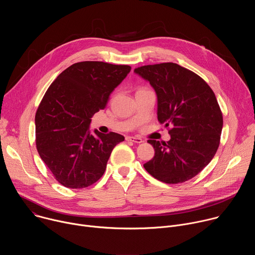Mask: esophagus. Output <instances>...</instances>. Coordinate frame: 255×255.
I'll use <instances>...</instances> for the list:
<instances>
[{
  "label": "esophagus",
  "mask_w": 255,
  "mask_h": 255,
  "mask_svg": "<svg viewBox=\"0 0 255 255\" xmlns=\"http://www.w3.org/2000/svg\"><path fill=\"white\" fill-rule=\"evenodd\" d=\"M126 140H127V141H131V142H134V143H137V144L143 142V140H142L141 138H139V137H133V136H127V137H126Z\"/></svg>",
  "instance_id": "1"
}]
</instances>
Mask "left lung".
<instances>
[{
	"label": "left lung",
	"mask_w": 255,
	"mask_h": 255,
	"mask_svg": "<svg viewBox=\"0 0 255 255\" xmlns=\"http://www.w3.org/2000/svg\"><path fill=\"white\" fill-rule=\"evenodd\" d=\"M134 72L154 89L159 123L172 127L167 142L147 141L155 152L143 166L162 183H184L203 170L219 147L223 116L216 96L202 78L176 63L144 65Z\"/></svg>",
	"instance_id": "obj_1"
}]
</instances>
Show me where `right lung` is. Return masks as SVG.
<instances>
[{
	"label": "right lung",
	"instance_id": "1",
	"mask_svg": "<svg viewBox=\"0 0 255 255\" xmlns=\"http://www.w3.org/2000/svg\"><path fill=\"white\" fill-rule=\"evenodd\" d=\"M131 70L129 65L82 61L70 65L45 93L35 116L36 147L56 180L83 189L104 174L124 136L90 130L92 117Z\"/></svg>",
	"mask_w": 255,
	"mask_h": 255
}]
</instances>
